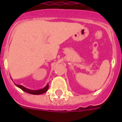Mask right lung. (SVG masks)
<instances>
[{
    "mask_svg": "<svg viewBox=\"0 0 122 122\" xmlns=\"http://www.w3.org/2000/svg\"><path fill=\"white\" fill-rule=\"evenodd\" d=\"M16 86H17L18 87H20L21 90H22L23 91H24L26 93H30V94L32 95H40L44 93H45L46 92H47L48 90V87H49V86L48 84L46 85V86L45 87H44L43 89H40V90H29V89H27L24 86H21V85H18V84H15Z\"/></svg>",
    "mask_w": 122,
    "mask_h": 122,
    "instance_id": "1",
    "label": "right lung"
}]
</instances>
